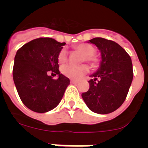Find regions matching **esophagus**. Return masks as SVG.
I'll return each instance as SVG.
<instances>
[{
	"instance_id": "esophagus-1",
	"label": "esophagus",
	"mask_w": 148,
	"mask_h": 148,
	"mask_svg": "<svg viewBox=\"0 0 148 148\" xmlns=\"http://www.w3.org/2000/svg\"><path fill=\"white\" fill-rule=\"evenodd\" d=\"M70 82H71L72 84H78V81H77V80H73V79H72V80H70Z\"/></svg>"
}]
</instances>
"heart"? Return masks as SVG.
Masks as SVG:
<instances>
[{
	"mask_svg": "<svg viewBox=\"0 0 148 148\" xmlns=\"http://www.w3.org/2000/svg\"><path fill=\"white\" fill-rule=\"evenodd\" d=\"M74 49L84 53L82 61H87L92 67H96L99 64V58L95 56L96 49L93 46L87 43H82L74 47ZM68 52L65 48H62L58 55V61L59 63H64L67 60ZM89 72V67L87 64L73 65L65 64L61 66V73L64 75L73 79H78L87 74Z\"/></svg>",
	"mask_w": 148,
	"mask_h": 148,
	"instance_id": "1",
	"label": "heart"
}]
</instances>
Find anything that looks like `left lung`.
Masks as SVG:
<instances>
[{
  "label": "left lung",
  "mask_w": 148,
  "mask_h": 148,
  "mask_svg": "<svg viewBox=\"0 0 148 148\" xmlns=\"http://www.w3.org/2000/svg\"><path fill=\"white\" fill-rule=\"evenodd\" d=\"M101 54L98 70L90 75V88L82 96L90 110L108 114L118 109L126 99L133 81L130 56L119 44L103 38L90 40Z\"/></svg>",
  "instance_id": "8db88e82"
}]
</instances>
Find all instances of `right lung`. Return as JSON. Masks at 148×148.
Instances as JSON below:
<instances>
[{"label":"right lung","mask_w":148,"mask_h":148,"mask_svg":"<svg viewBox=\"0 0 148 148\" xmlns=\"http://www.w3.org/2000/svg\"><path fill=\"white\" fill-rule=\"evenodd\" d=\"M64 45L50 38H39L17 51L13 80L22 102L34 112L43 113L56 108L70 84L58 69V55ZM49 71L59 78L53 79Z\"/></svg>","instance_id":"obj_1"}]
</instances>
